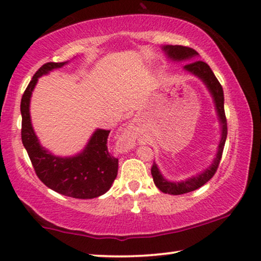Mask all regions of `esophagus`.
I'll return each instance as SVG.
<instances>
[{
  "mask_svg": "<svg viewBox=\"0 0 261 261\" xmlns=\"http://www.w3.org/2000/svg\"><path fill=\"white\" fill-rule=\"evenodd\" d=\"M135 142H136V134H135L134 127L130 125L125 128L124 133H121L119 138H118V144L121 149H128L134 147Z\"/></svg>",
  "mask_w": 261,
  "mask_h": 261,
  "instance_id": "obj_1",
  "label": "esophagus"
}]
</instances>
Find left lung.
<instances>
[{"mask_svg":"<svg viewBox=\"0 0 261 261\" xmlns=\"http://www.w3.org/2000/svg\"><path fill=\"white\" fill-rule=\"evenodd\" d=\"M162 50L165 51L167 57L172 61L181 62V61H190L191 63H187L185 67H184V70L190 72L194 76H197L198 79L203 81L204 85L206 86L207 90L210 92L211 96L214 99L215 109H216L218 120H220L221 124V141L220 144H218V150L216 154V158L214 159L211 166L207 167L204 172L199 173V174L196 176H192V178L186 179L185 181H168V180L163 178V175L160 172L159 167L154 162V165L151 167V175L152 179H154V182L156 187L160 191H162L163 193L168 194H174V196H178V194H184L192 192V191L199 189L203 185L209 181V180L213 178L216 173L218 165L221 162L222 152H223V148L225 144V140H227V118H225L224 113V95H223V88H222L221 83L218 82L216 76L211 70V68L207 65L205 62L197 60L198 52L194 51L193 48L181 46V45H165L162 46ZM194 62H192V61Z\"/></svg>","mask_w":261,"mask_h":261,"instance_id":"1","label":"left lung"}]
</instances>
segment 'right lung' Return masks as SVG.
<instances>
[{
	"label": "right lung",
	"instance_id": "1",
	"mask_svg": "<svg viewBox=\"0 0 261 261\" xmlns=\"http://www.w3.org/2000/svg\"><path fill=\"white\" fill-rule=\"evenodd\" d=\"M67 63L50 62L44 64L31 80L20 105L22 117L21 140L36 174L48 189L63 196L92 199L106 193L117 178L118 159L111 155L107 149L110 130L96 128L80 154L62 158L41 147L31 123L30 102L38 79Z\"/></svg>",
	"mask_w": 261,
	"mask_h": 261
}]
</instances>
